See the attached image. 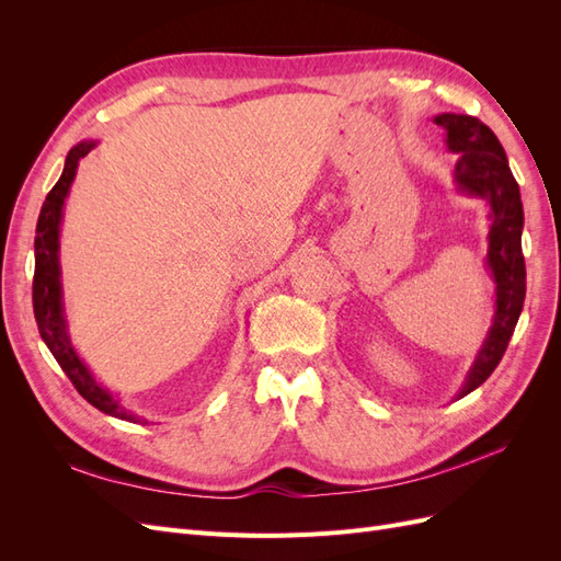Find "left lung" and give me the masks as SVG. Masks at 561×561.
Segmentation results:
<instances>
[{
	"mask_svg": "<svg viewBox=\"0 0 561 561\" xmlns=\"http://www.w3.org/2000/svg\"><path fill=\"white\" fill-rule=\"evenodd\" d=\"M433 122L447 133V149L458 157L454 165L456 190L482 198L489 206V248L486 268L494 278V320L474 355L468 377L456 400L482 386L501 363L507 342L519 320L526 295V268L522 254L524 210L519 184L515 182L505 151L489 126L468 114H437Z\"/></svg>",
	"mask_w": 561,
	"mask_h": 561,
	"instance_id": "8db88e82",
	"label": "left lung"
}]
</instances>
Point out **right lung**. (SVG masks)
Here are the masks:
<instances>
[{
  "instance_id": "add662e5",
  "label": "right lung",
  "mask_w": 561,
  "mask_h": 561,
  "mask_svg": "<svg viewBox=\"0 0 561 561\" xmlns=\"http://www.w3.org/2000/svg\"><path fill=\"white\" fill-rule=\"evenodd\" d=\"M98 147V140H81L67 151L62 175L54 190L48 192L39 219H37V239H35V280H32V307H35L37 328L48 351L62 367V371L75 383L79 396L91 402L95 410L107 416L130 421V423H149L147 419L133 414L122 404L110 388L98 383L89 365L79 358L77 348L72 346L70 332H67V318L62 307V283H60V225L65 198L70 194L75 182L79 161Z\"/></svg>"
}]
</instances>
